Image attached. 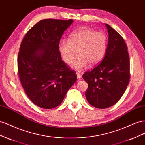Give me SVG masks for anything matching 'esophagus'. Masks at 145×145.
<instances>
[{
    "mask_svg": "<svg viewBox=\"0 0 145 145\" xmlns=\"http://www.w3.org/2000/svg\"><path fill=\"white\" fill-rule=\"evenodd\" d=\"M76 75H77V78H78V79L80 80V79H81V78H82V75H81V73H80L77 72V73H76Z\"/></svg>",
    "mask_w": 145,
    "mask_h": 145,
    "instance_id": "1",
    "label": "esophagus"
}]
</instances>
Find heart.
I'll return each mask as SVG.
<instances>
[{"mask_svg": "<svg viewBox=\"0 0 145 145\" xmlns=\"http://www.w3.org/2000/svg\"><path fill=\"white\" fill-rule=\"evenodd\" d=\"M107 38L103 32L95 31L88 27H82L72 32L69 40L62 39L58 50L62 59L70 64L78 53V57L72 64V67L82 71L89 64L95 65L103 59L106 51Z\"/></svg>", "mask_w": 145, "mask_h": 145, "instance_id": "1", "label": "heart"}]
</instances>
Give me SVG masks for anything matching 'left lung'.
I'll return each mask as SVG.
<instances>
[{"instance_id": "left-lung-1", "label": "left lung", "mask_w": 145, "mask_h": 145, "mask_svg": "<svg viewBox=\"0 0 145 145\" xmlns=\"http://www.w3.org/2000/svg\"><path fill=\"white\" fill-rule=\"evenodd\" d=\"M109 40L101 63L82 78L88 83L86 97L99 109L114 106L125 93L130 79V62L127 45L123 37L105 24Z\"/></svg>"}]
</instances>
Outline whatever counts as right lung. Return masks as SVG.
Wrapping results in <instances>:
<instances>
[{"label": "right lung", "mask_w": 145, "mask_h": 145, "mask_svg": "<svg viewBox=\"0 0 145 145\" xmlns=\"http://www.w3.org/2000/svg\"><path fill=\"white\" fill-rule=\"evenodd\" d=\"M73 22L40 20L27 33L20 44L19 79L28 97L41 108L59 106L77 80L75 72L62 60L58 50L62 35Z\"/></svg>", "instance_id": "1"}]
</instances>
